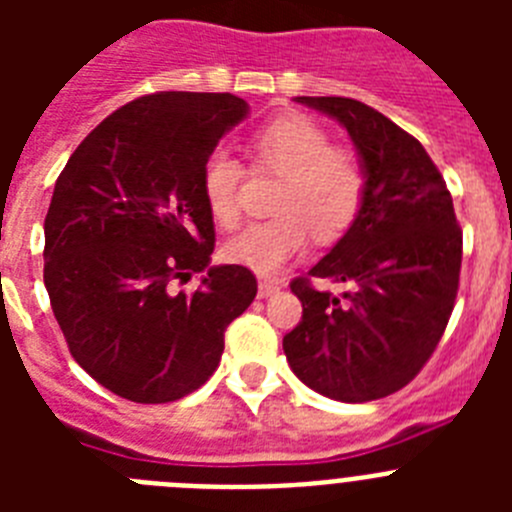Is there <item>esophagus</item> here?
<instances>
[{"instance_id": "1", "label": "esophagus", "mask_w": 512, "mask_h": 512, "mask_svg": "<svg viewBox=\"0 0 512 512\" xmlns=\"http://www.w3.org/2000/svg\"><path fill=\"white\" fill-rule=\"evenodd\" d=\"M274 292H279V284L271 282V279H261V282H259V297H271Z\"/></svg>"}]
</instances>
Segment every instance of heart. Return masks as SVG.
Masks as SVG:
<instances>
[{
	"instance_id": "heart-1",
	"label": "heart",
	"mask_w": 512,
	"mask_h": 512,
	"mask_svg": "<svg viewBox=\"0 0 512 512\" xmlns=\"http://www.w3.org/2000/svg\"><path fill=\"white\" fill-rule=\"evenodd\" d=\"M253 169L279 174L271 207L277 215L251 223L225 243L230 264L256 274H274L295 261L310 243L338 241L356 223L366 202L369 176L361 156L333 146L328 130L305 115L271 120L251 138ZM243 166L228 151H212L202 166V194L223 228L241 220Z\"/></svg>"
}]
</instances>
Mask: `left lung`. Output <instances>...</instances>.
I'll return each mask as SVG.
<instances>
[{
	"instance_id": "8db88e82",
	"label": "left lung",
	"mask_w": 512,
	"mask_h": 512,
	"mask_svg": "<svg viewBox=\"0 0 512 512\" xmlns=\"http://www.w3.org/2000/svg\"><path fill=\"white\" fill-rule=\"evenodd\" d=\"M297 102L348 130L369 187L348 233L289 284L302 320L284 336V354L330 400H379L413 382L449 325L461 271L454 202L425 148L390 117L348 97ZM310 278L346 281L352 292L333 298Z\"/></svg>"
}]
</instances>
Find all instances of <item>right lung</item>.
Returning a JSON list of instances; mask_svg holds the SVG:
<instances>
[{
	"instance_id": "right-lung-1",
	"label": "right lung",
	"mask_w": 512,
	"mask_h": 512,
	"mask_svg": "<svg viewBox=\"0 0 512 512\" xmlns=\"http://www.w3.org/2000/svg\"><path fill=\"white\" fill-rule=\"evenodd\" d=\"M246 115L235 94H146L104 117L58 176L45 289L76 364L125 400L200 390L225 328L256 297L251 269L210 266L215 225L202 194L207 156ZM192 273L201 287L176 293Z\"/></svg>"
}]
</instances>
